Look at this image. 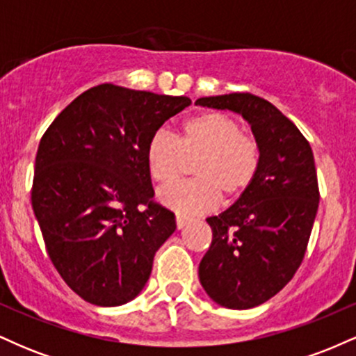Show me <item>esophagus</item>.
Listing matches in <instances>:
<instances>
[{
  "instance_id": "obj_1",
  "label": "esophagus",
  "mask_w": 356,
  "mask_h": 356,
  "mask_svg": "<svg viewBox=\"0 0 356 356\" xmlns=\"http://www.w3.org/2000/svg\"><path fill=\"white\" fill-rule=\"evenodd\" d=\"M189 222H191V218H187V216H182V214L175 216V224H177V229H182V227H186Z\"/></svg>"
}]
</instances>
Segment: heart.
Instances as JSON below:
<instances>
[{
  "mask_svg": "<svg viewBox=\"0 0 356 356\" xmlns=\"http://www.w3.org/2000/svg\"><path fill=\"white\" fill-rule=\"evenodd\" d=\"M192 159H197L192 167L194 181L159 192L162 204L184 214L211 211L219 194L227 199L243 194L259 172L261 147L254 137L241 132L234 118L220 112L187 118L177 138L162 129L147 142V169L162 186L177 181Z\"/></svg>",
  "mask_w": 356,
  "mask_h": 356,
  "instance_id": "heart-1",
  "label": "heart"
}]
</instances>
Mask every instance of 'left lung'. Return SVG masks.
I'll list each match as a JSON object with an SVG mask.
<instances>
[{"label": "left lung", "mask_w": 356, "mask_h": 356, "mask_svg": "<svg viewBox=\"0 0 356 356\" xmlns=\"http://www.w3.org/2000/svg\"><path fill=\"white\" fill-rule=\"evenodd\" d=\"M195 104L243 115L261 147L251 186L229 209L206 219L212 243L199 264V281L212 301L254 308L291 281L305 257L320 202L313 150L288 117L252 93L202 97Z\"/></svg>", "instance_id": "8db88e82"}]
</instances>
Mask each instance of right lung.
<instances>
[{
  "label": "right lung",
  "instance_id": "add662e5",
  "mask_svg": "<svg viewBox=\"0 0 356 356\" xmlns=\"http://www.w3.org/2000/svg\"><path fill=\"white\" fill-rule=\"evenodd\" d=\"M187 97L104 83L76 97L38 145L31 206L53 266L97 306L144 289L174 212L154 202L149 138L189 107Z\"/></svg>",
  "mask_w": 356,
  "mask_h": 356
}]
</instances>
